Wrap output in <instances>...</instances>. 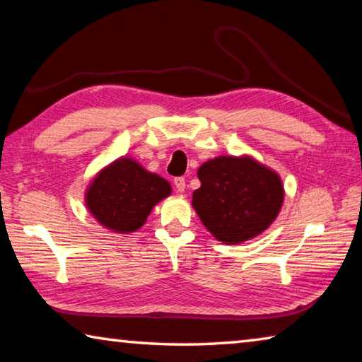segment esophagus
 <instances>
[{"instance_id":"1","label":"esophagus","mask_w":362,"mask_h":362,"mask_svg":"<svg viewBox=\"0 0 362 362\" xmlns=\"http://www.w3.org/2000/svg\"><path fill=\"white\" fill-rule=\"evenodd\" d=\"M174 185L177 188V192H185V179H183V177H177V179H174Z\"/></svg>"}]
</instances>
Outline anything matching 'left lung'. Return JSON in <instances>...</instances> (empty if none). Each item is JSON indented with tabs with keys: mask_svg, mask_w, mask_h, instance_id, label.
<instances>
[{
	"mask_svg": "<svg viewBox=\"0 0 362 362\" xmlns=\"http://www.w3.org/2000/svg\"><path fill=\"white\" fill-rule=\"evenodd\" d=\"M192 206L216 240L240 244L259 236L283 207L278 173L252 156H217L198 169Z\"/></svg>",
	"mask_w": 362,
	"mask_h": 362,
	"instance_id": "8db88e82",
	"label": "left lung"
}]
</instances>
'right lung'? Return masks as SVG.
<instances>
[{
    "instance_id": "1",
    "label": "right lung",
    "mask_w": 362,
    "mask_h": 362,
    "mask_svg": "<svg viewBox=\"0 0 362 362\" xmlns=\"http://www.w3.org/2000/svg\"><path fill=\"white\" fill-rule=\"evenodd\" d=\"M173 193L170 183L131 156L103 168L86 189V207L97 222L119 235L137 231L159 201Z\"/></svg>"
}]
</instances>
